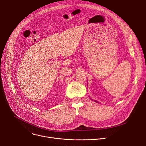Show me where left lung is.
Returning a JSON list of instances; mask_svg holds the SVG:
<instances>
[{"label":"left lung","mask_w":146,"mask_h":146,"mask_svg":"<svg viewBox=\"0 0 146 146\" xmlns=\"http://www.w3.org/2000/svg\"><path fill=\"white\" fill-rule=\"evenodd\" d=\"M95 102H97V103H98V102H97V101H96V100H95Z\"/></svg>","instance_id":"1"}]
</instances>
